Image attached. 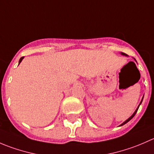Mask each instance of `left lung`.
I'll return each mask as SVG.
<instances>
[{
	"label": "left lung",
	"mask_w": 154,
	"mask_h": 154,
	"mask_svg": "<svg viewBox=\"0 0 154 154\" xmlns=\"http://www.w3.org/2000/svg\"><path fill=\"white\" fill-rule=\"evenodd\" d=\"M121 54H122V55H123V56H126V57H127V56H128V55H127V54H125V53H122V52H121ZM134 60H135V59H134ZM135 61H136V60H135ZM143 98H144V96H143V97H142V100H141L140 103H139V106H138V107H137V108H136V110H135V112H133V115H132V116H130V118H129V119H127V120H126V121H125V122H123V123H122V125H121L120 126H122V125H125V124H127V122H130V120H131V119H133V117H134V116H135V115H136V112H137L138 109H139V106H140V105H141V103H142V100H143Z\"/></svg>",
	"instance_id": "left-lung-1"
}]
</instances>
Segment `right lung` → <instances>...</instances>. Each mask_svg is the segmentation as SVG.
<instances>
[{
	"mask_svg": "<svg viewBox=\"0 0 154 154\" xmlns=\"http://www.w3.org/2000/svg\"><path fill=\"white\" fill-rule=\"evenodd\" d=\"M23 59H24V57H21V59H20V60H19V63H18V65H19L20 63H21V62L22 61Z\"/></svg>",
	"mask_w": 154,
	"mask_h": 154,
	"instance_id": "right-lung-1",
	"label": "right lung"
}]
</instances>
